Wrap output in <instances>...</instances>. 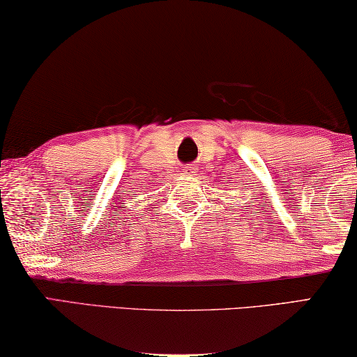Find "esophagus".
I'll return each instance as SVG.
<instances>
[{
	"mask_svg": "<svg viewBox=\"0 0 357 357\" xmlns=\"http://www.w3.org/2000/svg\"><path fill=\"white\" fill-rule=\"evenodd\" d=\"M183 172L188 174V175H192V172H195V167H192V166H186V169H185Z\"/></svg>",
	"mask_w": 357,
	"mask_h": 357,
	"instance_id": "34e87169",
	"label": "esophagus"
}]
</instances>
